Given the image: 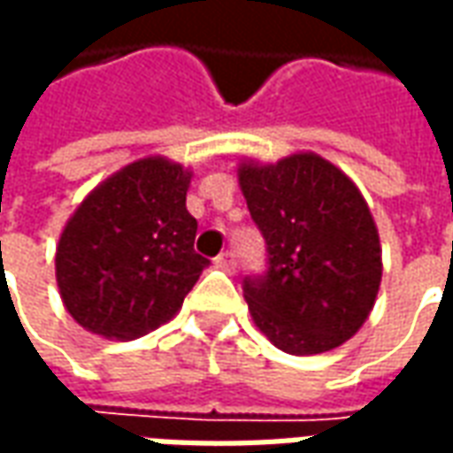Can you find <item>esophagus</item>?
I'll use <instances>...</instances> for the list:
<instances>
[{
	"label": "esophagus",
	"mask_w": 453,
	"mask_h": 453,
	"mask_svg": "<svg viewBox=\"0 0 453 453\" xmlns=\"http://www.w3.org/2000/svg\"><path fill=\"white\" fill-rule=\"evenodd\" d=\"M216 266L218 269H223V272H227V274H235V269H237L235 255H233V252H223V255H218Z\"/></svg>",
	"instance_id": "34e87169"
}]
</instances>
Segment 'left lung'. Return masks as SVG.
<instances>
[{"instance_id": "obj_1", "label": "left lung", "mask_w": 453, "mask_h": 453, "mask_svg": "<svg viewBox=\"0 0 453 453\" xmlns=\"http://www.w3.org/2000/svg\"><path fill=\"white\" fill-rule=\"evenodd\" d=\"M237 181L269 257L266 276L245 279L257 327L296 357L351 340L383 276L379 227L359 187L318 152L240 159Z\"/></svg>"}]
</instances>
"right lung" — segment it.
<instances>
[{"mask_svg":"<svg viewBox=\"0 0 453 453\" xmlns=\"http://www.w3.org/2000/svg\"><path fill=\"white\" fill-rule=\"evenodd\" d=\"M191 177L181 162L148 155L74 208L55 250V279L74 323L106 340H135L179 313L208 265L194 252Z\"/></svg>","mask_w":453,"mask_h":453,"instance_id":"right-lung-1","label":"right lung"}]
</instances>
